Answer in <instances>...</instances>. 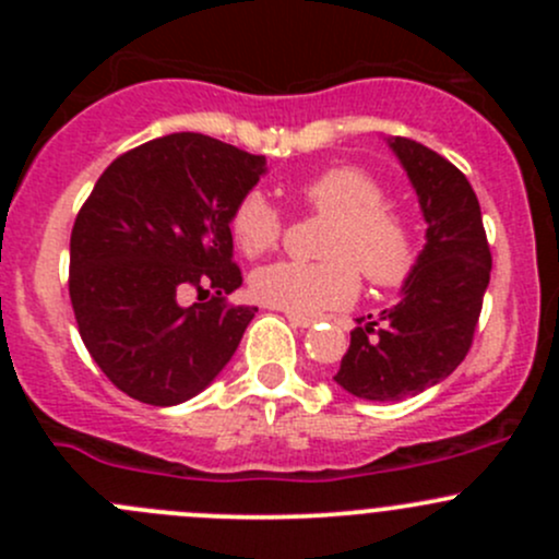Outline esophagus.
<instances>
[{"instance_id":"esophagus-1","label":"esophagus","mask_w":559,"mask_h":559,"mask_svg":"<svg viewBox=\"0 0 559 559\" xmlns=\"http://www.w3.org/2000/svg\"><path fill=\"white\" fill-rule=\"evenodd\" d=\"M286 319H289L292 326H311L313 319H308V316H297V313H286Z\"/></svg>"}]
</instances>
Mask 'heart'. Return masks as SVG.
Returning a JSON list of instances; mask_svg holds the SVG:
<instances>
[{
  "label": "heart",
  "mask_w": 559,
  "mask_h": 559,
  "mask_svg": "<svg viewBox=\"0 0 559 559\" xmlns=\"http://www.w3.org/2000/svg\"><path fill=\"white\" fill-rule=\"evenodd\" d=\"M300 200L330 216L321 253L326 262H273L251 275V292L264 306L297 316H319L352 306L359 292V269L373 286L408 278L416 262V240L403 213L384 200L379 180L362 167H326L297 189ZM229 229L246 257L278 246L284 218L262 194L248 191L229 216Z\"/></svg>",
  "instance_id": "heart-1"
}]
</instances>
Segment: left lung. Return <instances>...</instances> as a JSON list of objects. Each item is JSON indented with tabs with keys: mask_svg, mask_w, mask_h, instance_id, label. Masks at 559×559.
<instances>
[{
	"mask_svg": "<svg viewBox=\"0 0 559 559\" xmlns=\"http://www.w3.org/2000/svg\"><path fill=\"white\" fill-rule=\"evenodd\" d=\"M419 197L427 243L400 300L379 319H357L335 381L354 397L394 403L441 384L471 352L489 286L492 253L476 191L449 159L408 138H392Z\"/></svg>",
	"mask_w": 559,
	"mask_h": 559,
	"instance_id": "left-lung-1",
	"label": "left lung"
}]
</instances>
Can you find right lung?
<instances>
[{
	"label": "right lung",
	"mask_w": 559,
	"mask_h": 559,
	"mask_svg": "<svg viewBox=\"0 0 559 559\" xmlns=\"http://www.w3.org/2000/svg\"><path fill=\"white\" fill-rule=\"evenodd\" d=\"M264 156L197 132L127 151L99 175L70 238L78 332L123 394L178 405L233 359L257 308L233 306L243 275L229 216ZM212 295L186 309L180 290Z\"/></svg>",
	"instance_id": "add662e5"
}]
</instances>
